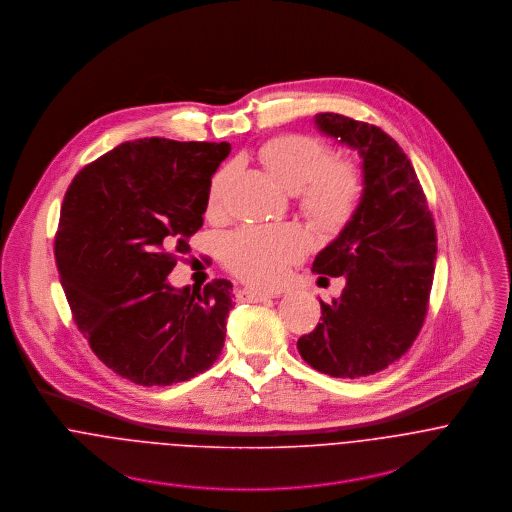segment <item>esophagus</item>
Masks as SVG:
<instances>
[{"mask_svg":"<svg viewBox=\"0 0 512 512\" xmlns=\"http://www.w3.org/2000/svg\"><path fill=\"white\" fill-rule=\"evenodd\" d=\"M237 298L241 302H263V300L273 298V294L271 292H261V290H255V288H239Z\"/></svg>","mask_w":512,"mask_h":512,"instance_id":"esophagus-1","label":"esophagus"}]
</instances>
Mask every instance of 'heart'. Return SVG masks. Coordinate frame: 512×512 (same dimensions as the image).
<instances>
[{"mask_svg": "<svg viewBox=\"0 0 512 512\" xmlns=\"http://www.w3.org/2000/svg\"><path fill=\"white\" fill-rule=\"evenodd\" d=\"M259 163L286 192H298L304 214L318 228L340 229L355 212L361 196V178L347 161H330V151L314 137L284 135L265 143ZM229 169L212 176L208 210L218 212L229 184ZM308 249L298 228L275 226L237 231L224 245L229 269L243 281L273 286L284 279L288 267Z\"/></svg>", "mask_w": 512, "mask_h": 512, "instance_id": "heart-1", "label": "heart"}]
</instances>
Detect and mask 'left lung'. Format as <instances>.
<instances>
[{
	"mask_svg": "<svg viewBox=\"0 0 512 512\" xmlns=\"http://www.w3.org/2000/svg\"><path fill=\"white\" fill-rule=\"evenodd\" d=\"M320 133L357 151L361 198L314 259L320 279L343 277L322 322L296 347L320 373L357 379L383 371L416 340L428 310L438 253L426 196L397 141L375 125L340 114L314 115Z\"/></svg>",
	"mask_w": 512,
	"mask_h": 512,
	"instance_id": "1",
	"label": "left lung"
}]
</instances>
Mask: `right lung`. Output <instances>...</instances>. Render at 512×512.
<instances>
[{
    "mask_svg": "<svg viewBox=\"0 0 512 512\" xmlns=\"http://www.w3.org/2000/svg\"><path fill=\"white\" fill-rule=\"evenodd\" d=\"M229 143L137 139L78 172L60 208L55 257L78 330L117 375L167 387L222 353L231 283L174 288L188 237L202 228Z\"/></svg>",
    "mask_w": 512,
    "mask_h": 512,
    "instance_id": "add662e5",
    "label": "right lung"
}]
</instances>
